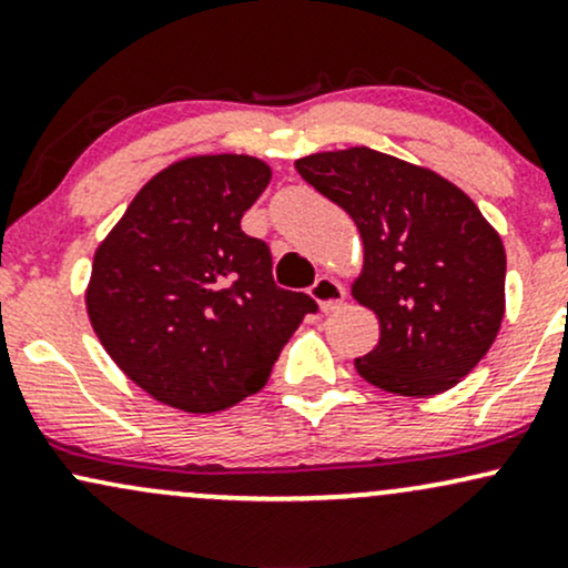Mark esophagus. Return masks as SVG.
Segmentation results:
<instances>
[{
	"label": "esophagus",
	"instance_id": "obj_1",
	"mask_svg": "<svg viewBox=\"0 0 568 568\" xmlns=\"http://www.w3.org/2000/svg\"><path fill=\"white\" fill-rule=\"evenodd\" d=\"M310 296L315 298L317 306H321L323 312H334L344 304V298H347V291H344L334 277H321L310 288Z\"/></svg>",
	"mask_w": 568,
	"mask_h": 568
}]
</instances>
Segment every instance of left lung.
I'll return each instance as SVG.
<instances>
[{
    "label": "left lung",
    "instance_id": "left-lung-1",
    "mask_svg": "<svg viewBox=\"0 0 568 568\" xmlns=\"http://www.w3.org/2000/svg\"><path fill=\"white\" fill-rule=\"evenodd\" d=\"M296 171L361 232L352 296L379 317V344L357 357V374L408 397L452 389L505 317L499 234L452 181L368 146L310 154Z\"/></svg>",
    "mask_w": 568,
    "mask_h": 568
}]
</instances>
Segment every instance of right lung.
Returning a JSON list of instances; mask_svg holds the SVG:
<instances>
[{
    "mask_svg": "<svg viewBox=\"0 0 568 568\" xmlns=\"http://www.w3.org/2000/svg\"><path fill=\"white\" fill-rule=\"evenodd\" d=\"M247 154L173 162L135 194L98 245L88 315L143 393L189 414L256 395L304 315L306 293L272 277L264 240L240 219L270 184Z\"/></svg>",
    "mask_w": 568,
    "mask_h": 568,
    "instance_id": "obj_1",
    "label": "right lung"
}]
</instances>
